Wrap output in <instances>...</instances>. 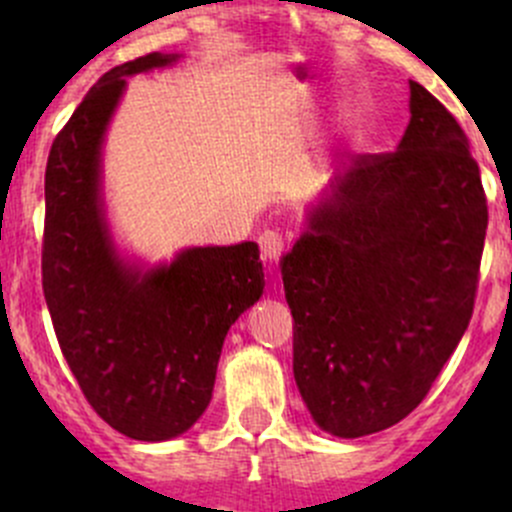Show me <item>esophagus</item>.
I'll return each instance as SVG.
<instances>
[{"mask_svg":"<svg viewBox=\"0 0 512 512\" xmlns=\"http://www.w3.org/2000/svg\"><path fill=\"white\" fill-rule=\"evenodd\" d=\"M257 242H260V250L265 260H277L285 252V235L280 230H265Z\"/></svg>","mask_w":512,"mask_h":512,"instance_id":"1","label":"esophagus"}]
</instances>
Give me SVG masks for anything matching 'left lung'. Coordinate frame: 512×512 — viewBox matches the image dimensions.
Returning <instances> with one entry per match:
<instances>
[{"instance_id":"obj_1","label":"left lung","mask_w":512,"mask_h":512,"mask_svg":"<svg viewBox=\"0 0 512 512\" xmlns=\"http://www.w3.org/2000/svg\"><path fill=\"white\" fill-rule=\"evenodd\" d=\"M488 200L453 113L411 81L399 148L356 156L282 260L294 381L342 438L426 399L471 322Z\"/></svg>"}]
</instances>
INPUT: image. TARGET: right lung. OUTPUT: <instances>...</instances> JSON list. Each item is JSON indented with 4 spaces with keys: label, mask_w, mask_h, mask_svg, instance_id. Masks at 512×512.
Here are the masks:
<instances>
[{
    "label": "right lung",
    "mask_w": 512,
    "mask_h": 512,
    "mask_svg": "<svg viewBox=\"0 0 512 512\" xmlns=\"http://www.w3.org/2000/svg\"><path fill=\"white\" fill-rule=\"evenodd\" d=\"M173 59L153 51L103 74L56 133L44 178L41 285L61 354L91 409L136 441H168L203 416L227 329L265 287L255 242L193 247L146 275L108 242L103 131L126 76Z\"/></svg>",
    "instance_id": "obj_1"
}]
</instances>
